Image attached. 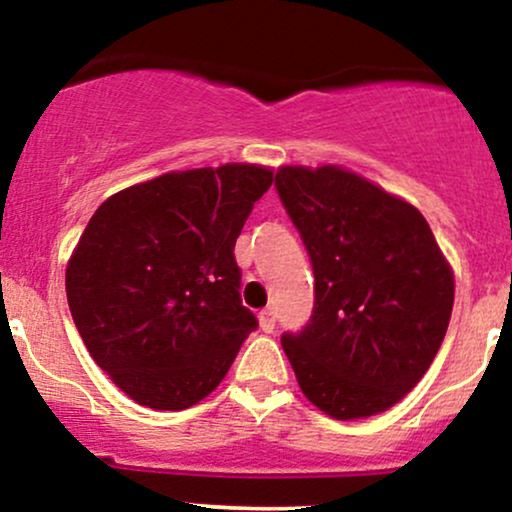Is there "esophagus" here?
<instances>
[{
  "label": "esophagus",
  "instance_id": "esophagus-1",
  "mask_svg": "<svg viewBox=\"0 0 512 512\" xmlns=\"http://www.w3.org/2000/svg\"><path fill=\"white\" fill-rule=\"evenodd\" d=\"M258 324H261V329L266 333H273V329H275V312H273V309H263V312L258 314Z\"/></svg>",
  "mask_w": 512,
  "mask_h": 512
}]
</instances>
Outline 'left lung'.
Masks as SVG:
<instances>
[{"label":"left lung","instance_id":"obj_1","mask_svg":"<svg viewBox=\"0 0 512 512\" xmlns=\"http://www.w3.org/2000/svg\"><path fill=\"white\" fill-rule=\"evenodd\" d=\"M275 188L314 271L312 317L280 338L300 389L338 421L387 411L426 375L455 302L426 217L341 166H283Z\"/></svg>","mask_w":512,"mask_h":512}]
</instances>
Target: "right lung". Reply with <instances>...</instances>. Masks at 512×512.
Wrapping results in <instances>:
<instances>
[{
	"label": "right lung",
	"mask_w": 512,
	"mask_h": 512,
	"mask_svg": "<svg viewBox=\"0 0 512 512\" xmlns=\"http://www.w3.org/2000/svg\"><path fill=\"white\" fill-rule=\"evenodd\" d=\"M271 183L256 164L176 171L111 195L89 220L67 302L91 358L137 404H198L256 331L234 244Z\"/></svg>",
	"instance_id": "right-lung-1"
}]
</instances>
